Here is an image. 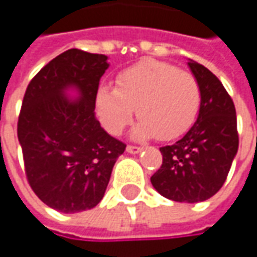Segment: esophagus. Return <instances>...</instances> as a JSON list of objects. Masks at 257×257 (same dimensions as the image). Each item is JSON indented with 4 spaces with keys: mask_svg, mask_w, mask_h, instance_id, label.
Masks as SVG:
<instances>
[{
    "mask_svg": "<svg viewBox=\"0 0 257 257\" xmlns=\"http://www.w3.org/2000/svg\"><path fill=\"white\" fill-rule=\"evenodd\" d=\"M127 153H130V154H137V153H140L142 152V147H139V146H127Z\"/></svg>",
    "mask_w": 257,
    "mask_h": 257,
    "instance_id": "1",
    "label": "esophagus"
}]
</instances>
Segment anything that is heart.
I'll use <instances>...</instances> for the list:
<instances>
[{
	"instance_id": "b5f03b06",
	"label": "heart",
	"mask_w": 257,
	"mask_h": 257,
	"mask_svg": "<svg viewBox=\"0 0 257 257\" xmlns=\"http://www.w3.org/2000/svg\"><path fill=\"white\" fill-rule=\"evenodd\" d=\"M200 104L197 78L162 61L133 65L117 77V87L103 84L95 94L100 121L114 136L123 133L137 108L140 121L134 136L139 139H177L192 127Z\"/></svg>"
}]
</instances>
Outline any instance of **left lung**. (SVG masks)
Listing matches in <instances>:
<instances>
[{
	"label": "left lung",
	"mask_w": 257,
	"mask_h": 257,
	"mask_svg": "<svg viewBox=\"0 0 257 257\" xmlns=\"http://www.w3.org/2000/svg\"><path fill=\"white\" fill-rule=\"evenodd\" d=\"M187 64L202 90L199 115L179 142L160 147L163 163L150 180L170 200L197 203L210 199L226 182L239 134L234 104L220 80L196 61Z\"/></svg>",
	"instance_id": "left-lung-1"
}]
</instances>
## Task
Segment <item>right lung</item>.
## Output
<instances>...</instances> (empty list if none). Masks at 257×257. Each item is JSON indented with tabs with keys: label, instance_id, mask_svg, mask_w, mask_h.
I'll return each mask as SVG.
<instances>
[{
	"label": "right lung",
	"instance_id": "obj_1",
	"mask_svg": "<svg viewBox=\"0 0 257 257\" xmlns=\"http://www.w3.org/2000/svg\"><path fill=\"white\" fill-rule=\"evenodd\" d=\"M108 68L107 55L67 50L30 81L17 124L27 180L51 209L77 213L103 199L125 144L95 118V94ZM74 86L77 102L65 91Z\"/></svg>",
	"mask_w": 257,
	"mask_h": 257
}]
</instances>
